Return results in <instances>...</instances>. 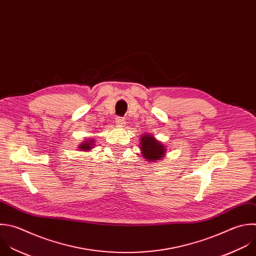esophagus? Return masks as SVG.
Returning a JSON list of instances; mask_svg holds the SVG:
<instances>
[{
    "label": "esophagus",
    "instance_id": "obj_1",
    "mask_svg": "<svg viewBox=\"0 0 256 256\" xmlns=\"http://www.w3.org/2000/svg\"><path fill=\"white\" fill-rule=\"evenodd\" d=\"M116 124L118 126H124V124H126L124 118H120V116H116Z\"/></svg>",
    "mask_w": 256,
    "mask_h": 256
}]
</instances>
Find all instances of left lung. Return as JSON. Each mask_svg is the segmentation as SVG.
<instances>
[{"instance_id": "8db88e82", "label": "left lung", "mask_w": 256, "mask_h": 256, "mask_svg": "<svg viewBox=\"0 0 256 256\" xmlns=\"http://www.w3.org/2000/svg\"><path fill=\"white\" fill-rule=\"evenodd\" d=\"M140 146L142 156L146 162L160 160L166 154V146L152 136L148 134L140 136Z\"/></svg>"}]
</instances>
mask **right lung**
<instances>
[{"mask_svg": "<svg viewBox=\"0 0 256 256\" xmlns=\"http://www.w3.org/2000/svg\"><path fill=\"white\" fill-rule=\"evenodd\" d=\"M94 140H88L86 142H84L83 144H81L78 148L81 150H90L92 148H94Z\"/></svg>", "mask_w": 256, "mask_h": 256, "instance_id": "right-lung-1", "label": "right lung"}]
</instances>
